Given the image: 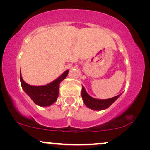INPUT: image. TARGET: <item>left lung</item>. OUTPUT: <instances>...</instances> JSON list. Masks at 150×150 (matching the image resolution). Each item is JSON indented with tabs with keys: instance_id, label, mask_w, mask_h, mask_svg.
<instances>
[{
	"instance_id": "8db88e82",
	"label": "left lung",
	"mask_w": 150,
	"mask_h": 150,
	"mask_svg": "<svg viewBox=\"0 0 150 150\" xmlns=\"http://www.w3.org/2000/svg\"><path fill=\"white\" fill-rule=\"evenodd\" d=\"M120 94L108 99H97L89 96L86 92L85 87L82 86V97L84 103L87 107L93 110H104L109 107L119 97Z\"/></svg>"
}]
</instances>
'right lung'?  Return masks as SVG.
<instances>
[{"label":"right lung","mask_w":150,"mask_h":150,"mask_svg":"<svg viewBox=\"0 0 150 150\" xmlns=\"http://www.w3.org/2000/svg\"><path fill=\"white\" fill-rule=\"evenodd\" d=\"M68 72L69 70H67L56 80L44 86L28 85L22 80L21 73H20V82L22 89L36 104L40 106H49L57 100L59 93V85L61 81L67 77Z\"/></svg>","instance_id":"right-lung-1"}]
</instances>
